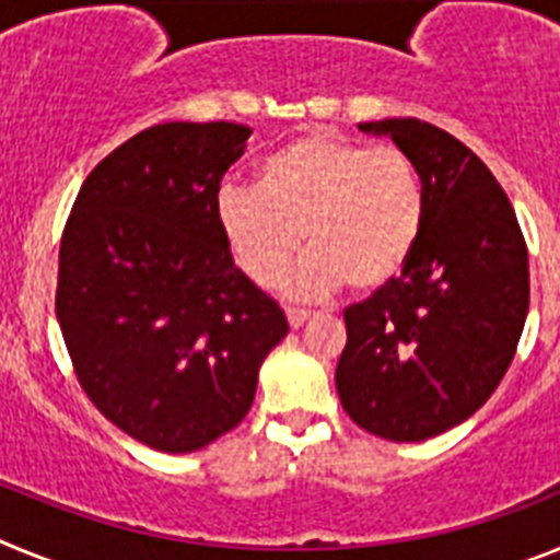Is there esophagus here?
Returning <instances> with one entry per match:
<instances>
[{
	"label": "esophagus",
	"instance_id": "34e87169",
	"mask_svg": "<svg viewBox=\"0 0 560 560\" xmlns=\"http://www.w3.org/2000/svg\"><path fill=\"white\" fill-rule=\"evenodd\" d=\"M285 316H289L291 328H303V325L311 319V311H305V308H285Z\"/></svg>",
	"mask_w": 560,
	"mask_h": 560
}]
</instances>
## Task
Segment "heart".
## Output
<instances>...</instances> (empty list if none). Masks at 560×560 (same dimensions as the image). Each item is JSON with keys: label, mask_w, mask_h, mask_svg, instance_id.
Masks as SVG:
<instances>
[{"label": "heart", "mask_w": 560, "mask_h": 560, "mask_svg": "<svg viewBox=\"0 0 560 560\" xmlns=\"http://www.w3.org/2000/svg\"><path fill=\"white\" fill-rule=\"evenodd\" d=\"M221 235L252 283L289 277L294 296H323L348 283L378 291L412 260L427 224V185L404 148L314 131L285 142L260 165L257 187H221Z\"/></svg>", "instance_id": "obj_1"}]
</instances>
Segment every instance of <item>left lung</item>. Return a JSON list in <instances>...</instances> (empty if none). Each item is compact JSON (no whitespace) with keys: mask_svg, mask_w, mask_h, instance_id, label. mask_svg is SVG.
<instances>
[{"mask_svg":"<svg viewBox=\"0 0 560 560\" xmlns=\"http://www.w3.org/2000/svg\"><path fill=\"white\" fill-rule=\"evenodd\" d=\"M420 167L427 224L398 280L345 308L336 364L345 412L395 443L471 418L516 355L527 308V244L508 192L471 148L415 117L361 122Z\"/></svg>","mask_w":560,"mask_h":560,"instance_id":"obj_1","label":"left lung"}]
</instances>
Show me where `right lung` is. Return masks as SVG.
I'll return each mask as SVG.
<instances>
[{"label":"right lung","instance_id":"add662e5","mask_svg":"<svg viewBox=\"0 0 560 560\" xmlns=\"http://www.w3.org/2000/svg\"><path fill=\"white\" fill-rule=\"evenodd\" d=\"M249 133L224 120L145 128L89 173L63 226L56 314L72 368L103 418L156 452L235 429L289 334L215 215Z\"/></svg>","mask_w":560,"mask_h":560}]
</instances>
